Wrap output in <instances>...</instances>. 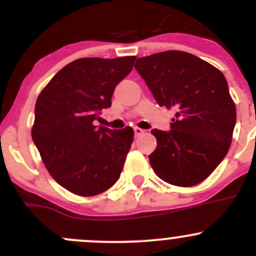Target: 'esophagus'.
<instances>
[{"instance_id":"esophagus-1","label":"esophagus","mask_w":256,"mask_h":256,"mask_svg":"<svg viewBox=\"0 0 256 256\" xmlns=\"http://www.w3.org/2000/svg\"><path fill=\"white\" fill-rule=\"evenodd\" d=\"M134 132H135L136 138H138V136L142 135L144 131L142 130V128H134Z\"/></svg>"}]
</instances>
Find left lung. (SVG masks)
Here are the masks:
<instances>
[{
  "label": "left lung",
  "instance_id": "1",
  "mask_svg": "<svg viewBox=\"0 0 256 256\" xmlns=\"http://www.w3.org/2000/svg\"><path fill=\"white\" fill-rule=\"evenodd\" d=\"M135 69L160 106L174 108L171 130H152L157 147L148 156L164 182L190 187L204 180L230 147L236 110L220 70L180 50L138 58Z\"/></svg>",
  "mask_w": 256,
  "mask_h": 256
}]
</instances>
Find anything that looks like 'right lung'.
Here are the masks:
<instances>
[{"mask_svg":"<svg viewBox=\"0 0 256 256\" xmlns=\"http://www.w3.org/2000/svg\"><path fill=\"white\" fill-rule=\"evenodd\" d=\"M135 59H76L38 96L33 142L50 176L74 194H100L120 177L134 130L95 126V120L112 106L114 90L132 70Z\"/></svg>","mask_w":256,"mask_h":256,"instance_id":"1","label":"right lung"}]
</instances>
